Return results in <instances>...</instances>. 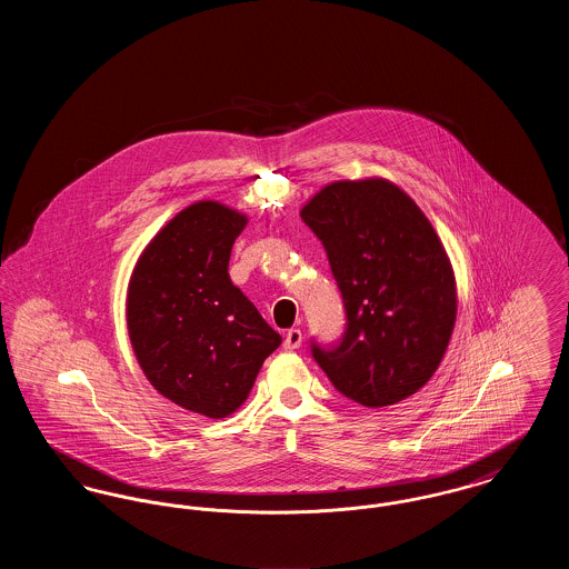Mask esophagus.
<instances>
[{
  "instance_id": "34e87169",
  "label": "esophagus",
  "mask_w": 569,
  "mask_h": 569,
  "mask_svg": "<svg viewBox=\"0 0 569 569\" xmlns=\"http://www.w3.org/2000/svg\"><path fill=\"white\" fill-rule=\"evenodd\" d=\"M302 343V332L298 328H290L283 339V350H298Z\"/></svg>"
}]
</instances>
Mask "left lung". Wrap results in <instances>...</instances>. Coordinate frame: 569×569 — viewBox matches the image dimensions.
<instances>
[{
	"mask_svg": "<svg viewBox=\"0 0 569 569\" xmlns=\"http://www.w3.org/2000/svg\"><path fill=\"white\" fill-rule=\"evenodd\" d=\"M343 297L346 332L311 343L332 386L365 407L395 406L433 378L457 322V281L420 207L386 179L335 181L300 211Z\"/></svg>",
	"mask_w": 569,
	"mask_h": 569,
	"instance_id": "left-lung-1",
	"label": "left lung"
}]
</instances>
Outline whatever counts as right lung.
Instances as JSON below:
<instances>
[{
  "label": "right lung",
  "mask_w": 569,
  "mask_h": 569,
  "mask_svg": "<svg viewBox=\"0 0 569 569\" xmlns=\"http://www.w3.org/2000/svg\"><path fill=\"white\" fill-rule=\"evenodd\" d=\"M247 217L200 200L144 247L128 286V332L151 386L183 409L226 418L243 406L281 337L230 281Z\"/></svg>",
  "instance_id": "1"
}]
</instances>
